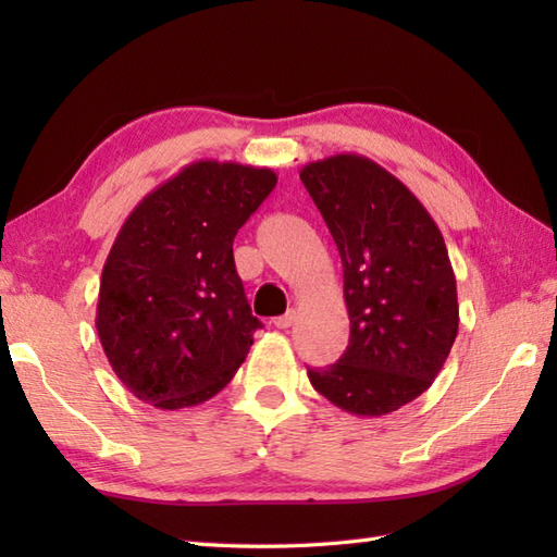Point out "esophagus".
I'll use <instances>...</instances> for the list:
<instances>
[{
  "instance_id": "34e87169",
  "label": "esophagus",
  "mask_w": 557,
  "mask_h": 557,
  "mask_svg": "<svg viewBox=\"0 0 557 557\" xmlns=\"http://www.w3.org/2000/svg\"><path fill=\"white\" fill-rule=\"evenodd\" d=\"M294 323H297V311H287L285 315L275 318V327H280V330H287V327H292Z\"/></svg>"
}]
</instances>
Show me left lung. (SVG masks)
<instances>
[{"instance_id": "left-lung-1", "label": "left lung", "mask_w": 557, "mask_h": 557, "mask_svg": "<svg viewBox=\"0 0 557 557\" xmlns=\"http://www.w3.org/2000/svg\"><path fill=\"white\" fill-rule=\"evenodd\" d=\"M337 244L349 345L311 385L357 417L409 405L441 373L459 325L445 239L419 198L363 156L342 152L301 170Z\"/></svg>"}]
</instances>
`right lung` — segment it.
<instances>
[{
  "label": "right lung",
  "instance_id": "1",
  "mask_svg": "<svg viewBox=\"0 0 557 557\" xmlns=\"http://www.w3.org/2000/svg\"><path fill=\"white\" fill-rule=\"evenodd\" d=\"M277 184L251 164L198 160L122 224L104 260L96 327L116 377L160 409L215 397L260 325L234 268V236Z\"/></svg>",
  "mask_w": 557,
  "mask_h": 557
}]
</instances>
